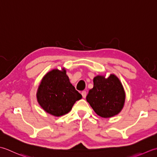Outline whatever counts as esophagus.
Returning a JSON list of instances; mask_svg holds the SVG:
<instances>
[{
    "instance_id": "34e87169",
    "label": "esophagus",
    "mask_w": 157,
    "mask_h": 157,
    "mask_svg": "<svg viewBox=\"0 0 157 157\" xmlns=\"http://www.w3.org/2000/svg\"><path fill=\"white\" fill-rule=\"evenodd\" d=\"M81 94H82V96L83 98H85L86 96H87V92H86L85 91H82L81 92Z\"/></svg>"
}]
</instances>
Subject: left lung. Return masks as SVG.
<instances>
[{
    "instance_id": "1",
    "label": "left lung",
    "mask_w": 157,
    "mask_h": 157,
    "mask_svg": "<svg viewBox=\"0 0 157 157\" xmlns=\"http://www.w3.org/2000/svg\"><path fill=\"white\" fill-rule=\"evenodd\" d=\"M86 100L98 115L110 118L122 110L125 93L116 75L111 74L108 78L98 75L94 78V87L89 90Z\"/></svg>"
}]
</instances>
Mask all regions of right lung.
I'll use <instances>...</instances> for the list:
<instances>
[{"label":"right lung","instance_id":"add662e5","mask_svg":"<svg viewBox=\"0 0 157 157\" xmlns=\"http://www.w3.org/2000/svg\"><path fill=\"white\" fill-rule=\"evenodd\" d=\"M36 98L44 111L60 117L68 113L82 95L70 83L66 70L63 68L53 69L44 76L38 86Z\"/></svg>","mask_w":157,"mask_h":157}]
</instances>
